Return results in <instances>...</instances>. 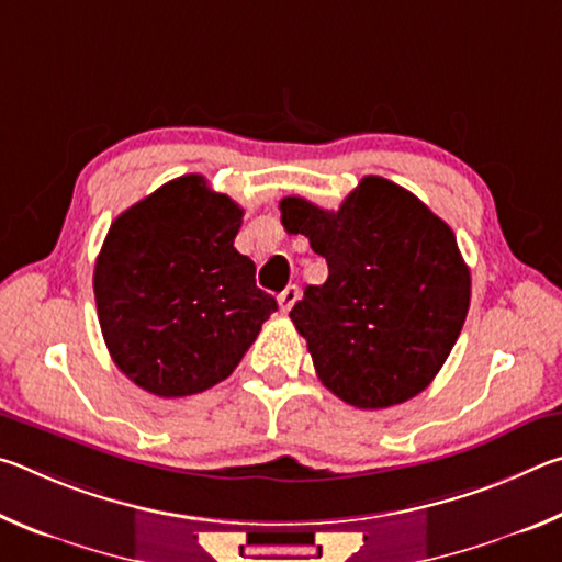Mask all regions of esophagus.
Returning <instances> with one entry per match:
<instances>
[{
    "instance_id": "esophagus-1",
    "label": "esophagus",
    "mask_w": 562,
    "mask_h": 562,
    "mask_svg": "<svg viewBox=\"0 0 562 562\" xmlns=\"http://www.w3.org/2000/svg\"><path fill=\"white\" fill-rule=\"evenodd\" d=\"M297 297H300V288H297V284H290V288H284V290L280 292L278 304H280L282 315H288V312L292 310V304L297 302Z\"/></svg>"
}]
</instances>
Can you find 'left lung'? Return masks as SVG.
I'll use <instances>...</instances> for the list:
<instances>
[{
	"label": "left lung",
	"instance_id": "obj_1",
	"mask_svg": "<svg viewBox=\"0 0 562 562\" xmlns=\"http://www.w3.org/2000/svg\"><path fill=\"white\" fill-rule=\"evenodd\" d=\"M282 225L327 260L290 317L331 394L386 408L422 394L461 335L471 272L456 235L414 193L367 176L339 205L280 201Z\"/></svg>",
	"mask_w": 562,
	"mask_h": 562
}]
</instances>
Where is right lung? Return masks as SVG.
I'll use <instances>...</instances> for the list:
<instances>
[{
	"label": "right lung",
	"instance_id": "obj_1",
	"mask_svg": "<svg viewBox=\"0 0 562 562\" xmlns=\"http://www.w3.org/2000/svg\"><path fill=\"white\" fill-rule=\"evenodd\" d=\"M243 207L198 173L160 186L111 223L93 268L99 325L133 384L178 398L233 374L278 302L235 250Z\"/></svg>",
	"mask_w": 562,
	"mask_h": 562
}]
</instances>
